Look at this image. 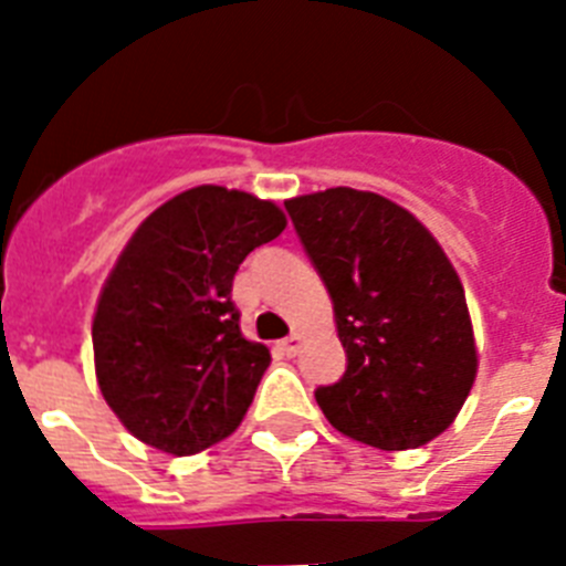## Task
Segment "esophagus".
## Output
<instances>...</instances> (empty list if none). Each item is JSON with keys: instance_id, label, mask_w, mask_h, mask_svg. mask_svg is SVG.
Instances as JSON below:
<instances>
[{"instance_id": "1", "label": "esophagus", "mask_w": 566, "mask_h": 566, "mask_svg": "<svg viewBox=\"0 0 566 566\" xmlns=\"http://www.w3.org/2000/svg\"><path fill=\"white\" fill-rule=\"evenodd\" d=\"M300 345H303V337H300V334H292V337L280 339L277 348H280V352H283V354H286V357H294V354L300 352Z\"/></svg>"}]
</instances>
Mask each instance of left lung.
I'll return each mask as SVG.
<instances>
[{
  "instance_id": "obj_1",
  "label": "left lung",
  "mask_w": 566,
  "mask_h": 566,
  "mask_svg": "<svg viewBox=\"0 0 566 566\" xmlns=\"http://www.w3.org/2000/svg\"><path fill=\"white\" fill-rule=\"evenodd\" d=\"M332 294L343 379L314 397L343 437L379 451L437 439L462 411L479 368L462 280L408 209L334 187L286 201Z\"/></svg>"
}]
</instances>
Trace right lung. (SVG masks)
<instances>
[{
	"label": "right lung",
	"mask_w": 566,
	"mask_h": 566,
	"mask_svg": "<svg viewBox=\"0 0 566 566\" xmlns=\"http://www.w3.org/2000/svg\"><path fill=\"white\" fill-rule=\"evenodd\" d=\"M283 229L277 203L212 184L135 229L93 317L98 388L135 439L192 457L238 431L272 354L240 334L232 280Z\"/></svg>",
	"instance_id": "obj_1"
}]
</instances>
